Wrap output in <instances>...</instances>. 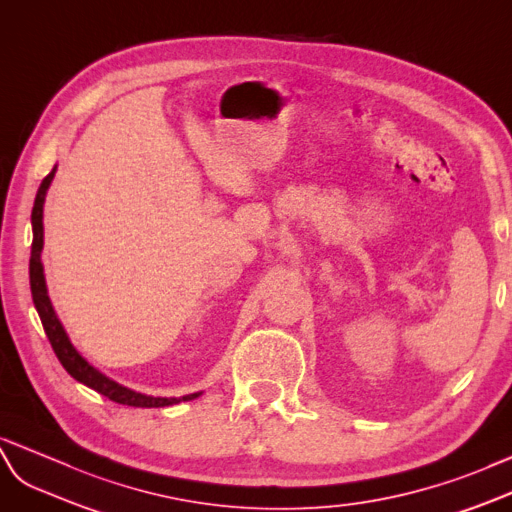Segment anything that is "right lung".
Masks as SVG:
<instances>
[{
  "mask_svg": "<svg viewBox=\"0 0 512 512\" xmlns=\"http://www.w3.org/2000/svg\"><path fill=\"white\" fill-rule=\"evenodd\" d=\"M56 175V168L43 179L41 188L36 192L34 199V209H32V231H34V240H32V257H30V287H32V298H34V307L41 316L43 329L49 337V344L54 348L58 361L62 363V368L67 370L75 381L84 383L86 387L99 391L101 396H106L112 402L127 404V406H140V409H157V406H170L177 402H186L194 400L199 393H190V396L183 398H153V396H142V393L131 391L119 383L110 381L108 376H103L99 370H95L80 352L73 348L69 342L67 333H64L62 324L56 316L54 307H51V300L47 296V285H45V274H43V264H41V251H43V203H45V194L51 179Z\"/></svg>",
  "mask_w": 512,
  "mask_h": 512,
  "instance_id": "right-lung-1",
  "label": "right lung"
}]
</instances>
